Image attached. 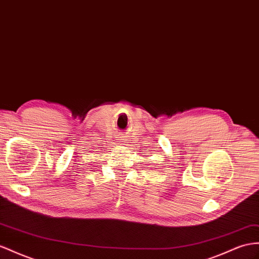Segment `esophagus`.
<instances>
[{
    "label": "esophagus",
    "mask_w": 259,
    "mask_h": 259,
    "mask_svg": "<svg viewBox=\"0 0 259 259\" xmlns=\"http://www.w3.org/2000/svg\"><path fill=\"white\" fill-rule=\"evenodd\" d=\"M124 140H125V138H124V136H123L122 134L117 136V141H118V142H125Z\"/></svg>",
    "instance_id": "obj_1"
}]
</instances>
